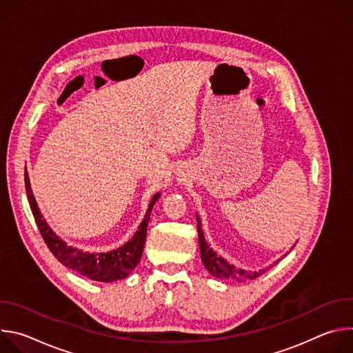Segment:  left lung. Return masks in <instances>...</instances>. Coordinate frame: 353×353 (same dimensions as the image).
Returning a JSON list of instances; mask_svg holds the SVG:
<instances>
[{"label": "left lung", "instance_id": "obj_1", "mask_svg": "<svg viewBox=\"0 0 353 353\" xmlns=\"http://www.w3.org/2000/svg\"><path fill=\"white\" fill-rule=\"evenodd\" d=\"M196 228H198V240H199V251H201V260H203L204 267L208 270V272L219 279H229L236 282H245L256 279L260 275L265 272V270L257 271H244L240 268H236L234 265L229 264L225 259L216 254V251L211 248L204 237L203 228H201V219L196 215Z\"/></svg>", "mask_w": 353, "mask_h": 353}]
</instances>
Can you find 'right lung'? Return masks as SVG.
<instances>
[{"label": "right lung", "instance_id": "right-lung-1", "mask_svg": "<svg viewBox=\"0 0 353 353\" xmlns=\"http://www.w3.org/2000/svg\"><path fill=\"white\" fill-rule=\"evenodd\" d=\"M25 187H26L29 205L34 216V221L39 226V230L47 247L50 248V251H52L53 256L63 265L86 276L88 279L97 281V282H106V283L127 278L130 272L137 267L143 251L150 212H152L155 203L159 199L161 192H157L152 196V199H150L143 221L141 222L138 230L135 232V234L130 241H127L124 245H121L117 250L108 251V253H86V251L68 245L67 241H64L60 236H57V233L48 226L34 199L26 169H25Z\"/></svg>", "mask_w": 353, "mask_h": 353}]
</instances>
